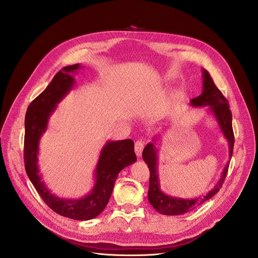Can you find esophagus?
Masks as SVG:
<instances>
[{
  "instance_id": "esophagus-1",
  "label": "esophagus",
  "mask_w": 258,
  "mask_h": 258,
  "mask_svg": "<svg viewBox=\"0 0 258 258\" xmlns=\"http://www.w3.org/2000/svg\"><path fill=\"white\" fill-rule=\"evenodd\" d=\"M143 149H144V142L143 141H137L135 143V152H136V155L138 157H140L142 155Z\"/></svg>"
}]
</instances>
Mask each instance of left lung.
Instances as JSON below:
<instances>
[{
  "instance_id": "1",
  "label": "left lung",
  "mask_w": 258,
  "mask_h": 258,
  "mask_svg": "<svg viewBox=\"0 0 258 258\" xmlns=\"http://www.w3.org/2000/svg\"><path fill=\"white\" fill-rule=\"evenodd\" d=\"M202 93L197 98L191 100L190 105L192 107H207L208 112L212 115L216 121L220 132L224 138L228 142L229 146V160L222 172V175L218 178L214 187L209 190L205 196L194 197V198H181L165 194L160 189V179L158 174V143L161 141V135H155L152 142L147 144L143 151V160L148 164L150 170V180H149V191L148 199L150 204L161 214L165 215H178L187 213L196 207L203 204L205 201L213 197L219 189L223 187L228 168L230 165L231 158L233 156L234 149V132L232 126V112L229 107L228 100L223 96L216 86L214 85L211 77L207 70L202 68ZM167 128L163 130V132Z\"/></svg>"
}]
</instances>
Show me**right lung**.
Returning <instances> with one entry per match:
<instances>
[{
	"mask_svg": "<svg viewBox=\"0 0 258 258\" xmlns=\"http://www.w3.org/2000/svg\"><path fill=\"white\" fill-rule=\"evenodd\" d=\"M82 68L80 63L63 67L56 73L45 91L28 106L24 122V165L35 190L52 210L68 218L89 220L104 210L118 173L124 167L135 163L137 157L133 140H109L102 147L94 171L95 183L88 194L79 199L62 198L53 194L47 187L39 167L40 141L58 104L75 87V75Z\"/></svg>",
	"mask_w": 258,
	"mask_h": 258,
	"instance_id": "add662e5",
	"label": "right lung"
}]
</instances>
